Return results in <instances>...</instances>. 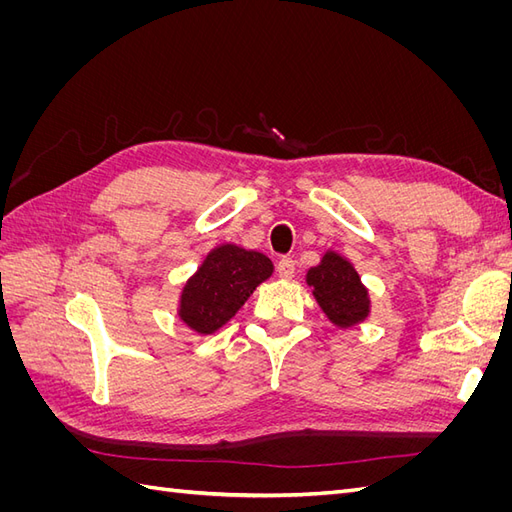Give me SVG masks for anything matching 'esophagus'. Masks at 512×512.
Segmentation results:
<instances>
[{"label": "esophagus", "mask_w": 512, "mask_h": 512, "mask_svg": "<svg viewBox=\"0 0 512 512\" xmlns=\"http://www.w3.org/2000/svg\"><path fill=\"white\" fill-rule=\"evenodd\" d=\"M277 275H280L282 280H290V277L294 275V260L280 258V262H277Z\"/></svg>", "instance_id": "esophagus-1"}]
</instances>
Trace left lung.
<instances>
[{
    "label": "left lung",
    "instance_id": "1",
    "mask_svg": "<svg viewBox=\"0 0 512 512\" xmlns=\"http://www.w3.org/2000/svg\"><path fill=\"white\" fill-rule=\"evenodd\" d=\"M305 282L312 288L322 314L337 329H352L371 314L367 286L361 282L352 262L339 252H324L318 265L309 267Z\"/></svg>",
    "mask_w": 512,
    "mask_h": 512
}]
</instances>
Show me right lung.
I'll return each instance as SVG.
<instances>
[{"mask_svg":"<svg viewBox=\"0 0 512 512\" xmlns=\"http://www.w3.org/2000/svg\"><path fill=\"white\" fill-rule=\"evenodd\" d=\"M273 275V262L235 243H220L183 284L177 316L198 335H213Z\"/></svg>","mask_w":512,"mask_h":512,"instance_id":"obj_1","label":"right lung"}]
</instances>
